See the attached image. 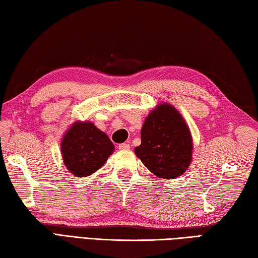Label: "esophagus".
<instances>
[{
	"label": "esophagus",
	"instance_id": "obj_1",
	"mask_svg": "<svg viewBox=\"0 0 258 258\" xmlns=\"http://www.w3.org/2000/svg\"><path fill=\"white\" fill-rule=\"evenodd\" d=\"M118 150H120V151H127V150H130L131 149V146H130V144L128 143H123V144H119L118 146Z\"/></svg>",
	"mask_w": 258,
	"mask_h": 258
}]
</instances>
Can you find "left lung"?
I'll return each mask as SVG.
<instances>
[{"mask_svg": "<svg viewBox=\"0 0 258 258\" xmlns=\"http://www.w3.org/2000/svg\"><path fill=\"white\" fill-rule=\"evenodd\" d=\"M194 142L188 124L174 106L161 103L151 110L134 152L154 175L175 179L192 161Z\"/></svg>", "mask_w": 258, "mask_h": 258, "instance_id": "8db88e82", "label": "left lung"}]
</instances>
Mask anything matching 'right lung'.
I'll return each mask as SVG.
<instances>
[{"instance_id":"right-lung-1","label":"right lung","mask_w":258,"mask_h":258,"mask_svg":"<svg viewBox=\"0 0 258 258\" xmlns=\"http://www.w3.org/2000/svg\"><path fill=\"white\" fill-rule=\"evenodd\" d=\"M64 166L70 173L85 178L102 168L114 152V144L90 120H76L60 143Z\"/></svg>"}]
</instances>
